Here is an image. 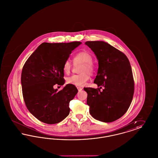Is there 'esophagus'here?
I'll return each mask as SVG.
<instances>
[{
	"label": "esophagus",
	"mask_w": 158,
	"mask_h": 158,
	"mask_svg": "<svg viewBox=\"0 0 158 158\" xmlns=\"http://www.w3.org/2000/svg\"><path fill=\"white\" fill-rule=\"evenodd\" d=\"M77 89H78V91H79V92H80V91H81V90H82V88H81V87H77Z\"/></svg>",
	"instance_id": "34e87169"
}]
</instances>
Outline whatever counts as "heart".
<instances>
[{"label": "heart", "instance_id": "1", "mask_svg": "<svg viewBox=\"0 0 158 158\" xmlns=\"http://www.w3.org/2000/svg\"><path fill=\"white\" fill-rule=\"evenodd\" d=\"M73 63L75 65L82 64L79 75H73L67 79L68 84L77 86H83L89 80V75H93L95 72V67L93 64V57L90 53L81 51L76 53L73 57ZM62 69L65 74H69L71 70V64L69 60L64 61Z\"/></svg>", "mask_w": 158, "mask_h": 158}]
</instances>
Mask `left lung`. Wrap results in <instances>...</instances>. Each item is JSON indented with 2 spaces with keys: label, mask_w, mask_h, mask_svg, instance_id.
<instances>
[{
  "label": "left lung",
  "mask_w": 158,
  "mask_h": 158,
  "mask_svg": "<svg viewBox=\"0 0 158 158\" xmlns=\"http://www.w3.org/2000/svg\"><path fill=\"white\" fill-rule=\"evenodd\" d=\"M85 44L94 52L99 64L94 83L100 88H83L88 94L89 113L97 120L113 122L127 111L133 97L135 82L130 61L124 53L104 41H86Z\"/></svg>",
  "instance_id": "obj_1"
}]
</instances>
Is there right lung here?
<instances>
[{"label": "right lung", "instance_id": "add662e5", "mask_svg": "<svg viewBox=\"0 0 158 158\" xmlns=\"http://www.w3.org/2000/svg\"><path fill=\"white\" fill-rule=\"evenodd\" d=\"M81 43H43L25 63L21 74L23 98L27 109L38 120L57 124L69 114V102L77 89L68 84L57 91L53 86L64 85L63 65Z\"/></svg>", "mask_w": 158, "mask_h": 158}]
</instances>
